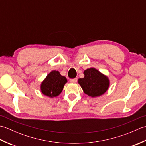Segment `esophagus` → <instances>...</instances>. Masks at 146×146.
<instances>
[{"mask_svg": "<svg viewBox=\"0 0 146 146\" xmlns=\"http://www.w3.org/2000/svg\"><path fill=\"white\" fill-rule=\"evenodd\" d=\"M70 82L71 83H76L77 82V78H73V79H71L70 80Z\"/></svg>", "mask_w": 146, "mask_h": 146, "instance_id": "esophagus-1", "label": "esophagus"}]
</instances>
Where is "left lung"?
Returning a JSON list of instances; mask_svg holds the SVG:
<instances>
[{
  "label": "left lung",
  "instance_id": "8db88e82",
  "mask_svg": "<svg viewBox=\"0 0 146 146\" xmlns=\"http://www.w3.org/2000/svg\"><path fill=\"white\" fill-rule=\"evenodd\" d=\"M84 78L78 80L85 94L97 97L104 94L110 86L108 77L94 68H88L83 72Z\"/></svg>",
  "mask_w": 146,
  "mask_h": 146
}]
</instances>
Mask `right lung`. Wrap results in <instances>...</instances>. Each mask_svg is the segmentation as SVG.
<instances>
[{"mask_svg": "<svg viewBox=\"0 0 146 146\" xmlns=\"http://www.w3.org/2000/svg\"><path fill=\"white\" fill-rule=\"evenodd\" d=\"M67 82L66 77L61 75L58 71L53 70L42 82L41 91L43 95L49 97H56L61 94Z\"/></svg>", "mask_w": 146, "mask_h": 146, "instance_id": "add662e5", "label": "right lung"}]
</instances>
